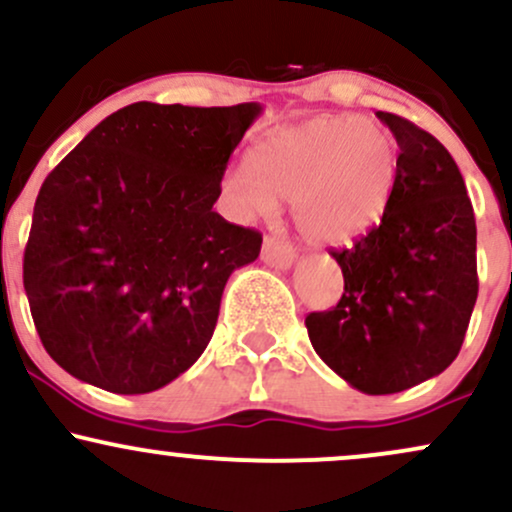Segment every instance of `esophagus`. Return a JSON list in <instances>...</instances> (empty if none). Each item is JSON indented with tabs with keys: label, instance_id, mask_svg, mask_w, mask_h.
Instances as JSON below:
<instances>
[{
	"label": "esophagus",
	"instance_id": "esophagus-1",
	"mask_svg": "<svg viewBox=\"0 0 512 512\" xmlns=\"http://www.w3.org/2000/svg\"><path fill=\"white\" fill-rule=\"evenodd\" d=\"M293 250L289 245L284 243V240L274 238V236H267L262 243V262L269 264V267H276V269H289L293 264Z\"/></svg>",
	"mask_w": 512,
	"mask_h": 512
}]
</instances>
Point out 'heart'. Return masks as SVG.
I'll list each match as a JSON object with an SVG mask.
<instances>
[{"instance_id":"obj_1","label":"heart","mask_w":512,"mask_h":512,"mask_svg":"<svg viewBox=\"0 0 512 512\" xmlns=\"http://www.w3.org/2000/svg\"><path fill=\"white\" fill-rule=\"evenodd\" d=\"M397 144L356 115L315 117L281 129L228 168L221 187L243 219L272 214L291 199L298 231L315 245L349 243L383 221L395 197Z\"/></svg>"}]
</instances>
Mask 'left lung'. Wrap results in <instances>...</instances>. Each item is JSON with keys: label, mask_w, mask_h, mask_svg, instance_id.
Segmentation results:
<instances>
[{"label": "left lung", "mask_w": 512, "mask_h": 512, "mask_svg": "<svg viewBox=\"0 0 512 512\" xmlns=\"http://www.w3.org/2000/svg\"><path fill=\"white\" fill-rule=\"evenodd\" d=\"M399 146L395 197L351 248L332 250L344 293L305 317L317 356L366 395H392L455 361L477 303V221L433 134L378 110Z\"/></svg>", "instance_id": "8db88e82"}]
</instances>
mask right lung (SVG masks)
<instances>
[{
  "instance_id": "1",
  "label": "right lung",
  "mask_w": 512,
  "mask_h": 512,
  "mask_svg": "<svg viewBox=\"0 0 512 512\" xmlns=\"http://www.w3.org/2000/svg\"><path fill=\"white\" fill-rule=\"evenodd\" d=\"M260 113V103H132L45 178L23 289L57 366L144 395L204 354L228 276L262 248L260 233L214 211L228 158Z\"/></svg>"
}]
</instances>
